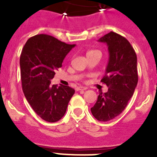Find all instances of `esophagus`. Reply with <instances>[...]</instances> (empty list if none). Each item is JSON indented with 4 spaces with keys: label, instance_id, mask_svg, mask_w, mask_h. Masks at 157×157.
Listing matches in <instances>:
<instances>
[{
    "label": "esophagus",
    "instance_id": "34e87169",
    "mask_svg": "<svg viewBox=\"0 0 157 157\" xmlns=\"http://www.w3.org/2000/svg\"><path fill=\"white\" fill-rule=\"evenodd\" d=\"M86 90H87L86 87H82V86H80V87H77V88H76V90H77V91Z\"/></svg>",
    "mask_w": 157,
    "mask_h": 157
}]
</instances>
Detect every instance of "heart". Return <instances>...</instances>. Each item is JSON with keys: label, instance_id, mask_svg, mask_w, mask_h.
<instances>
[{"label": "heart", "instance_id": "b5f03b06", "mask_svg": "<svg viewBox=\"0 0 157 157\" xmlns=\"http://www.w3.org/2000/svg\"><path fill=\"white\" fill-rule=\"evenodd\" d=\"M95 51H96V50H91V51H89V52H87V54H88V53H90V52H95Z\"/></svg>", "mask_w": 157, "mask_h": 157}]
</instances>
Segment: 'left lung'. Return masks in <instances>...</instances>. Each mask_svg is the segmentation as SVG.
<instances>
[{
	"label": "left lung",
	"mask_w": 157,
	"mask_h": 157,
	"mask_svg": "<svg viewBox=\"0 0 157 157\" xmlns=\"http://www.w3.org/2000/svg\"><path fill=\"white\" fill-rule=\"evenodd\" d=\"M99 41L106 43L109 48V63L101 79L109 90L100 92L91 112L98 120L107 122L121 114L134 94L138 81L137 55L128 40L115 32Z\"/></svg>",
	"instance_id": "obj_1"
}]
</instances>
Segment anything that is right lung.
<instances>
[{"label": "right lung", "mask_w": 157, "mask_h": 157, "mask_svg": "<svg viewBox=\"0 0 157 157\" xmlns=\"http://www.w3.org/2000/svg\"><path fill=\"white\" fill-rule=\"evenodd\" d=\"M75 45H69L48 34L30 37L20 55L22 88L36 114L49 123L64 116L75 90L67 86L51 85L55 71L62 67L67 54Z\"/></svg>", "instance_id": "obj_1"}]
</instances>
